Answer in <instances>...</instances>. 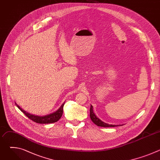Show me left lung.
Instances as JSON below:
<instances>
[{
  "label": "left lung",
  "instance_id": "left-lung-1",
  "mask_svg": "<svg viewBox=\"0 0 160 160\" xmlns=\"http://www.w3.org/2000/svg\"><path fill=\"white\" fill-rule=\"evenodd\" d=\"M90 119L92 120V121L94 123H95L96 125H98V127H117L121 125H109L108 123H106L104 122H103L102 121H101L99 118H98L94 112L93 111V106L92 105H90Z\"/></svg>",
  "mask_w": 160,
  "mask_h": 160
}]
</instances>
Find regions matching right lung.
I'll return each mask as SVG.
<instances>
[{
    "mask_svg": "<svg viewBox=\"0 0 160 160\" xmlns=\"http://www.w3.org/2000/svg\"><path fill=\"white\" fill-rule=\"evenodd\" d=\"M17 107L23 112L25 115L29 118V119L32 120V121H33L35 123H42V124H46V123H55L56 122H58L61 117L62 115V112H63V106L64 104V102L61 106V107L55 112L49 114V115H47L45 116H42V117H40V116H37V115H32V114L25 111V110L22 109V108H21L19 107V106H18L17 104H16Z\"/></svg>",
    "mask_w": 160,
    "mask_h": 160,
    "instance_id": "right-lung-1",
    "label": "right lung"
}]
</instances>
